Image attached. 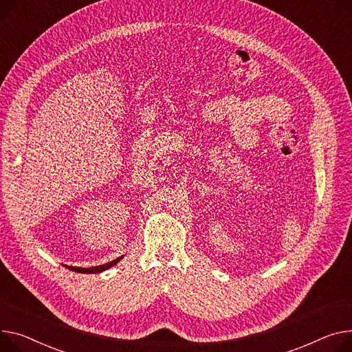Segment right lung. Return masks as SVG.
<instances>
[{
    "label": "right lung",
    "mask_w": 352,
    "mask_h": 352,
    "mask_svg": "<svg viewBox=\"0 0 352 352\" xmlns=\"http://www.w3.org/2000/svg\"><path fill=\"white\" fill-rule=\"evenodd\" d=\"M123 257L124 256H120V257H117V259H114V261H111L109 263H104V265H100V266H93V267H75V266H66V267L70 269V270H74V272H78V273H102V272L110 269L111 266L119 263V261H122Z\"/></svg>",
    "instance_id": "1"
}]
</instances>
